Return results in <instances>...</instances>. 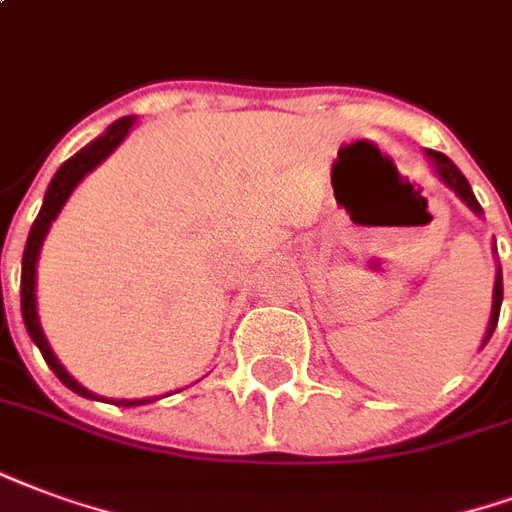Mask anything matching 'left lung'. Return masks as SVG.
<instances>
[{"label": "left lung", "mask_w": 512, "mask_h": 512, "mask_svg": "<svg viewBox=\"0 0 512 512\" xmlns=\"http://www.w3.org/2000/svg\"><path fill=\"white\" fill-rule=\"evenodd\" d=\"M426 157H429V162L434 165V170L439 173V179L445 181L453 192H456L458 198L464 200L475 214H480L483 208H480V203L475 200V195H472V189H469V181L461 176V170L453 165V162L445 157V154H439V151H431L426 149ZM499 306H502V271H497V282H494V306H491V320H488V331H486V339H483V344L491 339V333H494V328H497V320H499Z\"/></svg>", "instance_id": "8db88e82"}]
</instances>
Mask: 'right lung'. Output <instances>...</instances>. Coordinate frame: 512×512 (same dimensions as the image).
<instances>
[{
	"label": "right lung",
	"mask_w": 512,
	"mask_h": 512,
	"mask_svg": "<svg viewBox=\"0 0 512 512\" xmlns=\"http://www.w3.org/2000/svg\"><path fill=\"white\" fill-rule=\"evenodd\" d=\"M135 124V119L132 116H124V119L113 121L111 127L105 130V135H100L97 140H92L86 149H81L75 157H70V160L64 162L62 168L56 170V176L51 179V184H48V192H45V200H43V208H40V214H37V219H34L32 230H29V238H26V249H24V266H21V314H24V325L26 331H29V336H32V342L40 347V352H43L45 363L54 369V374L59 377V380L70 388V391H75L78 396H86V399H97L92 391H86L83 385H78V382L70 377V374L64 372V366L59 361H56L54 350L48 347V342H45L43 336V328H40V320H37V304H34V274H37V255H40V246H43V238L45 233H48V227H51V222L56 219V214L62 211L64 200L70 198V192H73L75 187H78V181L89 173V170H94L97 165H100L108 154H111L116 146H119L121 140L127 138V132H130V127ZM146 401H154V399H146ZM146 401H116V404H121V407H135V404H146Z\"/></svg>",
	"instance_id": "obj_1"
}]
</instances>
